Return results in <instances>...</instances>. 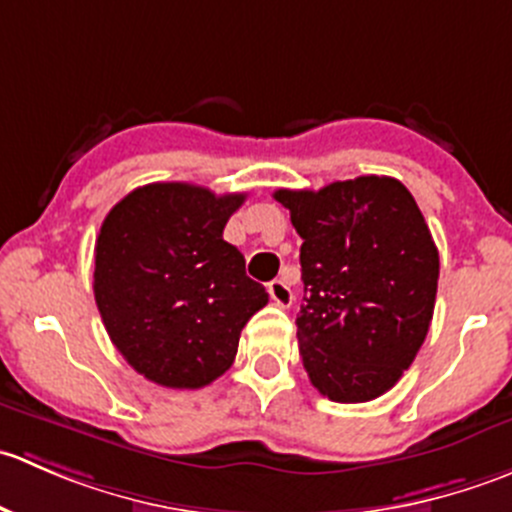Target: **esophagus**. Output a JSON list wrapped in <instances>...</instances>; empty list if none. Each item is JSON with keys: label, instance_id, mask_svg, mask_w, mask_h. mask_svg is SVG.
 <instances>
[{"label": "esophagus", "instance_id": "34e87169", "mask_svg": "<svg viewBox=\"0 0 512 512\" xmlns=\"http://www.w3.org/2000/svg\"><path fill=\"white\" fill-rule=\"evenodd\" d=\"M267 292H270L272 302H275L277 307H292L294 294L285 280H272L270 285H267Z\"/></svg>", "mask_w": 512, "mask_h": 512}]
</instances>
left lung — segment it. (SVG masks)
<instances>
[{
	"label": "left lung",
	"mask_w": 512,
	"mask_h": 512,
	"mask_svg": "<svg viewBox=\"0 0 512 512\" xmlns=\"http://www.w3.org/2000/svg\"><path fill=\"white\" fill-rule=\"evenodd\" d=\"M302 237L299 356L314 389L339 404L386 394L431 327L438 250L404 183L386 175L322 190H275Z\"/></svg>",
	"instance_id": "obj_1"
}]
</instances>
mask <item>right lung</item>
Here are the masks:
<instances>
[{"label":"right lung","mask_w":512,"mask_h":512,"mask_svg":"<svg viewBox=\"0 0 512 512\" xmlns=\"http://www.w3.org/2000/svg\"><path fill=\"white\" fill-rule=\"evenodd\" d=\"M245 193L151 183L111 208L96 237L94 297L123 359L168 389H200L232 366L240 332L267 304L223 240Z\"/></svg>","instance_id":"obj_1"}]
</instances>
